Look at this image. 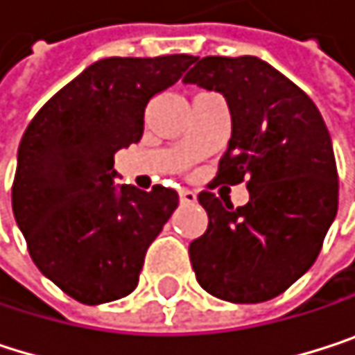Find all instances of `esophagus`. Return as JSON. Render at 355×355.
I'll return each instance as SVG.
<instances>
[{"instance_id": "esophagus-1", "label": "esophagus", "mask_w": 355, "mask_h": 355, "mask_svg": "<svg viewBox=\"0 0 355 355\" xmlns=\"http://www.w3.org/2000/svg\"><path fill=\"white\" fill-rule=\"evenodd\" d=\"M179 198H181L183 204H196L198 202V193L191 191V189H181L179 191Z\"/></svg>"}]
</instances>
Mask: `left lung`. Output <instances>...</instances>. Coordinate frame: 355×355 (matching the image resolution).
Here are the masks:
<instances>
[{"mask_svg": "<svg viewBox=\"0 0 355 355\" xmlns=\"http://www.w3.org/2000/svg\"><path fill=\"white\" fill-rule=\"evenodd\" d=\"M183 83L225 95L233 130L214 181L250 189L239 208L198 196L208 212L206 233L189 245L198 283L233 304L272 300L316 262L337 214L329 128L295 83L254 55L196 58Z\"/></svg>", "mask_w": 355, "mask_h": 355, "instance_id": "left-lung-1", "label": "left lung"}]
</instances>
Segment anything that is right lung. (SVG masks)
Listing matches in <instances>:
<instances>
[{
  "label": "right lung",
  "mask_w": 355,
  "mask_h": 355,
  "mask_svg": "<svg viewBox=\"0 0 355 355\" xmlns=\"http://www.w3.org/2000/svg\"><path fill=\"white\" fill-rule=\"evenodd\" d=\"M196 62L105 58L28 122L12 185L14 218L37 268L80 304L135 291L147 248L179 206L174 189L114 187V153L143 135L145 105Z\"/></svg>",
  "instance_id": "right-lung-1"
}]
</instances>
